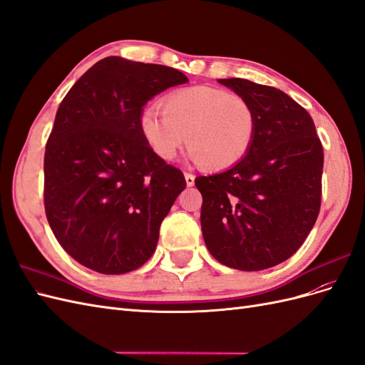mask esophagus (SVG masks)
<instances>
[{
	"mask_svg": "<svg viewBox=\"0 0 365 365\" xmlns=\"http://www.w3.org/2000/svg\"><path fill=\"white\" fill-rule=\"evenodd\" d=\"M184 178H185V184L189 185V187H192V185L195 184V175H193V173L185 172V173H184Z\"/></svg>",
	"mask_w": 365,
	"mask_h": 365,
	"instance_id": "1",
	"label": "esophagus"
}]
</instances>
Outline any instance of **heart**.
<instances>
[{
    "instance_id": "b5f03b06",
    "label": "heart",
    "mask_w": 365,
    "mask_h": 365,
    "mask_svg": "<svg viewBox=\"0 0 365 365\" xmlns=\"http://www.w3.org/2000/svg\"><path fill=\"white\" fill-rule=\"evenodd\" d=\"M160 114L146 109L138 118L143 140L170 161L187 145L208 170H224L247 155L256 135V113L247 98L213 86L182 88L165 96Z\"/></svg>"
}]
</instances>
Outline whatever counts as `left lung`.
<instances>
[{"label":"left lung","mask_w":365,"mask_h":365,"mask_svg":"<svg viewBox=\"0 0 365 365\" xmlns=\"http://www.w3.org/2000/svg\"><path fill=\"white\" fill-rule=\"evenodd\" d=\"M256 113V135L233 168L197 176L201 228L225 267L260 271L303 245L322 205L324 153L312 117L288 94L247 79H219Z\"/></svg>","instance_id":"left-lung-1"}]
</instances>
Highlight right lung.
Returning <instances> with one entry per match:
<instances>
[{
    "label": "right lung",
    "mask_w": 365,
    "mask_h": 365,
    "mask_svg": "<svg viewBox=\"0 0 365 365\" xmlns=\"http://www.w3.org/2000/svg\"><path fill=\"white\" fill-rule=\"evenodd\" d=\"M187 81L165 65L109 56L61 102L43 157V205L61 247L83 267L125 274L155 251L185 178L150 150L138 118L153 96Z\"/></svg>",
    "instance_id": "1"
}]
</instances>
